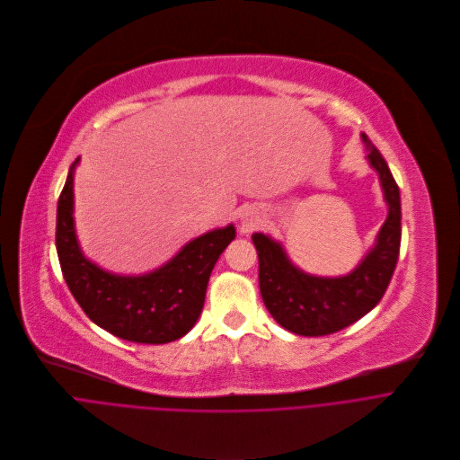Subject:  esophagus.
Returning a JSON list of instances; mask_svg holds the SVG:
<instances>
[{
  "label": "esophagus",
  "mask_w": 460,
  "mask_h": 460,
  "mask_svg": "<svg viewBox=\"0 0 460 460\" xmlns=\"http://www.w3.org/2000/svg\"><path fill=\"white\" fill-rule=\"evenodd\" d=\"M254 224H256V218H254L252 213H243V215H242V226H243L245 229L254 227Z\"/></svg>",
  "instance_id": "esophagus-1"
}]
</instances>
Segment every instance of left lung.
<instances>
[{
  "label": "left lung",
  "instance_id": "1",
  "mask_svg": "<svg viewBox=\"0 0 460 460\" xmlns=\"http://www.w3.org/2000/svg\"><path fill=\"white\" fill-rule=\"evenodd\" d=\"M368 163L379 173L388 217L374 249L347 276L320 278L299 270L272 238L254 233L258 281L270 316L297 336L334 334L368 314L381 301L397 265L401 247V197L392 172L372 144L361 135Z\"/></svg>",
  "mask_w": 460,
  "mask_h": 460
}]
</instances>
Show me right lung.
<instances>
[{
  "label": "right lung",
  "mask_w": 460,
  "mask_h": 460,
  "mask_svg": "<svg viewBox=\"0 0 460 460\" xmlns=\"http://www.w3.org/2000/svg\"><path fill=\"white\" fill-rule=\"evenodd\" d=\"M70 166L58 202L56 247L65 281L84 314L110 334L146 345L186 336L197 323L211 270L234 240V226L209 231L177 256L142 276H119L84 258L74 227V172Z\"/></svg>",
  "instance_id": "obj_1"
}]
</instances>
